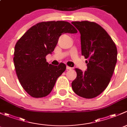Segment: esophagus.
<instances>
[{
  "label": "esophagus",
  "mask_w": 127,
  "mask_h": 127,
  "mask_svg": "<svg viewBox=\"0 0 127 127\" xmlns=\"http://www.w3.org/2000/svg\"><path fill=\"white\" fill-rule=\"evenodd\" d=\"M66 70H71V69H72V68L71 67H70V66H66Z\"/></svg>",
  "instance_id": "34e87169"
}]
</instances>
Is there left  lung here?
<instances>
[{"label": "left lung", "mask_w": 127, "mask_h": 127, "mask_svg": "<svg viewBox=\"0 0 127 127\" xmlns=\"http://www.w3.org/2000/svg\"><path fill=\"white\" fill-rule=\"evenodd\" d=\"M71 24L81 33L82 56L88 59L86 71L75 68L77 76L71 87L79 96L93 98L102 93L110 82L117 62V48L99 24L88 21Z\"/></svg>", "instance_id": "obj_1"}]
</instances>
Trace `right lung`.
<instances>
[{
    "label": "right lung",
    "mask_w": 127,
    "mask_h": 127,
    "mask_svg": "<svg viewBox=\"0 0 127 127\" xmlns=\"http://www.w3.org/2000/svg\"><path fill=\"white\" fill-rule=\"evenodd\" d=\"M77 32L68 22H41L31 27L17 41L13 58L16 73L29 95L41 98L50 94L66 65L49 64L46 56L54 50L62 33Z\"/></svg>",
    "instance_id": "right-lung-1"
}]
</instances>
